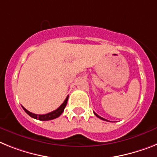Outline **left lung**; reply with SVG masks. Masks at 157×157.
I'll use <instances>...</instances> for the list:
<instances>
[{
    "label": "left lung",
    "mask_w": 157,
    "mask_h": 157,
    "mask_svg": "<svg viewBox=\"0 0 157 157\" xmlns=\"http://www.w3.org/2000/svg\"><path fill=\"white\" fill-rule=\"evenodd\" d=\"M94 114H95V115H96V116H97V117H98V118H100V119H101V120H103V121H107V120H106V119H104L103 117H100V116H98V115H97V113H94Z\"/></svg>",
    "instance_id": "obj_1"
}]
</instances>
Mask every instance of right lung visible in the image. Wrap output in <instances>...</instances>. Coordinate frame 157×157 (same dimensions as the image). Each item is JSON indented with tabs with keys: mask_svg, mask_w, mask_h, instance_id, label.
<instances>
[{
	"mask_svg": "<svg viewBox=\"0 0 157 157\" xmlns=\"http://www.w3.org/2000/svg\"><path fill=\"white\" fill-rule=\"evenodd\" d=\"M68 99V96L66 97V99L64 100V101L62 103V105H60L58 109H56V110H54V111L51 112V113H47V114H44V115H37V114H34V113H30L29 111H28L27 109H25L23 106H22V108H23L25 112L27 113L28 115L30 116V117H33V118H34V119L39 120V121H50V120H53L55 119V118H57V117H59L60 115H61V113L64 112V108H65V106H66L67 105Z\"/></svg>",
	"mask_w": 157,
	"mask_h": 157,
	"instance_id": "1",
	"label": "right lung"
}]
</instances>
